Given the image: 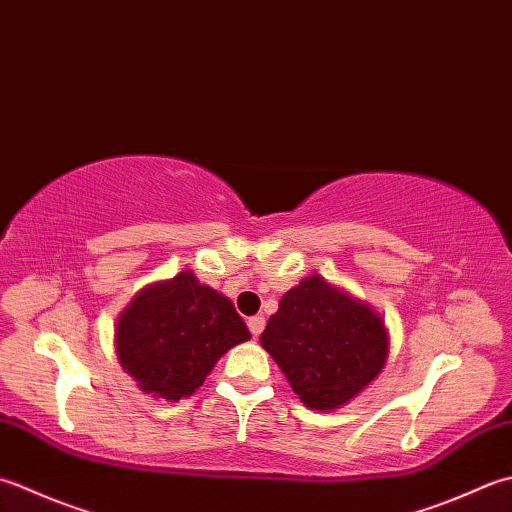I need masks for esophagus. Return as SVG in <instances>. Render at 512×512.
I'll return each mask as SVG.
<instances>
[{
    "mask_svg": "<svg viewBox=\"0 0 512 512\" xmlns=\"http://www.w3.org/2000/svg\"><path fill=\"white\" fill-rule=\"evenodd\" d=\"M248 330H250V333H253L255 337L259 335V333H262V330H264V324H266V319L262 317V315H255V317H248Z\"/></svg>",
    "mask_w": 512,
    "mask_h": 512,
    "instance_id": "34e87169",
    "label": "esophagus"
}]
</instances>
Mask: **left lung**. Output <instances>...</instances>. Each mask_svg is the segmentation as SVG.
Here are the masks:
<instances>
[{"label":"left lung","mask_w":512,"mask_h":512,"mask_svg":"<svg viewBox=\"0 0 512 512\" xmlns=\"http://www.w3.org/2000/svg\"><path fill=\"white\" fill-rule=\"evenodd\" d=\"M262 346L306 406L333 410L379 375L388 337L373 310L313 275L282 297Z\"/></svg>","instance_id":"8db88e82"}]
</instances>
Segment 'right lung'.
Segmentation results:
<instances>
[{"label":"right lung","instance_id":"obj_1","mask_svg":"<svg viewBox=\"0 0 512 512\" xmlns=\"http://www.w3.org/2000/svg\"><path fill=\"white\" fill-rule=\"evenodd\" d=\"M250 339L230 299L199 284L193 273L142 290L117 322L124 370L157 397L193 395L228 348Z\"/></svg>","mask_w":512,"mask_h":512}]
</instances>
